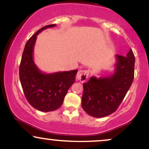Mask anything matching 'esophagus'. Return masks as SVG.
I'll return each mask as SVG.
<instances>
[{
	"instance_id": "34e87169",
	"label": "esophagus",
	"mask_w": 149,
	"mask_h": 149,
	"mask_svg": "<svg viewBox=\"0 0 149 149\" xmlns=\"http://www.w3.org/2000/svg\"><path fill=\"white\" fill-rule=\"evenodd\" d=\"M89 76V71L88 70H80L76 75V78L81 83H84L88 80Z\"/></svg>"
}]
</instances>
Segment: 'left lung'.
<instances>
[{"label": "left lung", "mask_w": 149, "mask_h": 149, "mask_svg": "<svg viewBox=\"0 0 149 149\" xmlns=\"http://www.w3.org/2000/svg\"><path fill=\"white\" fill-rule=\"evenodd\" d=\"M114 73L107 77L92 76L83 83L81 105L90 116L102 118L115 112L134 79L135 58L132 49L126 56L116 54Z\"/></svg>", "instance_id": "obj_1"}]
</instances>
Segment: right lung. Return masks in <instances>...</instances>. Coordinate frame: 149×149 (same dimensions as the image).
I'll return each mask as SVG.
<instances>
[{
  "label": "right lung",
  "instance_id": "1",
  "mask_svg": "<svg viewBox=\"0 0 149 149\" xmlns=\"http://www.w3.org/2000/svg\"><path fill=\"white\" fill-rule=\"evenodd\" d=\"M49 24L39 29L26 43L19 66V79L26 98L34 109L49 112L59 109L70 87L75 82L78 70L44 73L33 61V48L38 34Z\"/></svg>",
  "mask_w": 149,
  "mask_h": 149
}]
</instances>
